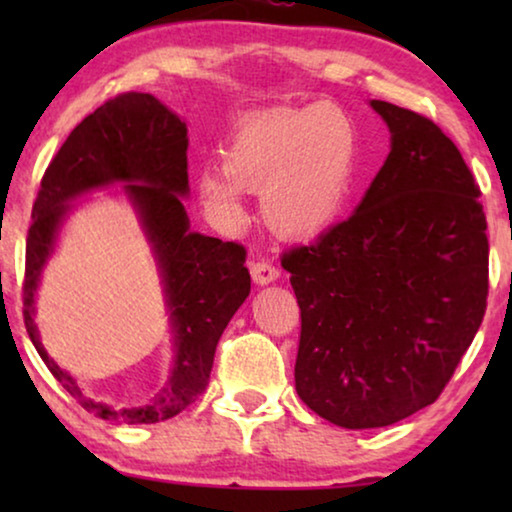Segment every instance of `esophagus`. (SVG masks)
Masks as SVG:
<instances>
[{"mask_svg": "<svg viewBox=\"0 0 512 512\" xmlns=\"http://www.w3.org/2000/svg\"><path fill=\"white\" fill-rule=\"evenodd\" d=\"M251 270V277H254L256 284H270L275 282V279L279 277V268L275 263L265 261V258H258V261H254L249 265Z\"/></svg>", "mask_w": 512, "mask_h": 512, "instance_id": "34e87169", "label": "esophagus"}]
</instances>
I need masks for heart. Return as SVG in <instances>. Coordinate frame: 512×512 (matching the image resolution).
<instances>
[{
  "label": "heart",
  "mask_w": 512,
  "mask_h": 512,
  "mask_svg": "<svg viewBox=\"0 0 512 512\" xmlns=\"http://www.w3.org/2000/svg\"><path fill=\"white\" fill-rule=\"evenodd\" d=\"M354 158L356 130L333 104L258 111L235 125L223 158L202 165L195 186L228 228L244 223V191H263L268 226L282 237L305 240L338 221Z\"/></svg>",
  "instance_id": "b5f03b06"
}]
</instances>
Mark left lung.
Masks as SVG:
<instances>
[{"label": "left lung", "instance_id": "left-lung-1", "mask_svg": "<svg viewBox=\"0 0 512 512\" xmlns=\"http://www.w3.org/2000/svg\"><path fill=\"white\" fill-rule=\"evenodd\" d=\"M391 151L347 221L286 251L300 307L296 391L345 429H377L443 394L487 310L480 186L431 118L373 100Z\"/></svg>", "mask_w": 512, "mask_h": 512}]
</instances>
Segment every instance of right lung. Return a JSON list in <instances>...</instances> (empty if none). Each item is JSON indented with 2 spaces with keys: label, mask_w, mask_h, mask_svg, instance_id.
<instances>
[{
  "label": "right lung",
  "mask_w": 512,
  "mask_h": 512,
  "mask_svg": "<svg viewBox=\"0 0 512 512\" xmlns=\"http://www.w3.org/2000/svg\"><path fill=\"white\" fill-rule=\"evenodd\" d=\"M186 123L149 93H121L97 107L72 130L46 167L27 230L23 317L37 352L69 394L93 415L125 424H156L186 410L209 382L214 352L228 321L249 296L247 249L188 230L179 195L188 193ZM125 180L143 214L166 277L178 361L171 382L144 409L114 411L90 402L52 360L33 328V291L52 250L66 202L93 187Z\"/></svg>",
  "instance_id": "1"
}]
</instances>
